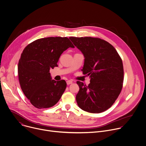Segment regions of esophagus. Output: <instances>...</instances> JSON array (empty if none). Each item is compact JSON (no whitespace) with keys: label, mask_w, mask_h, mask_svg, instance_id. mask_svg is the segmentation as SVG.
<instances>
[{"label":"esophagus","mask_w":146,"mask_h":146,"mask_svg":"<svg viewBox=\"0 0 146 146\" xmlns=\"http://www.w3.org/2000/svg\"><path fill=\"white\" fill-rule=\"evenodd\" d=\"M72 81H71V80H68V81H66V84H67V85H70V84H72Z\"/></svg>","instance_id":"34e87169"}]
</instances>
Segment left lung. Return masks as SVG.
I'll return each instance as SVG.
<instances>
[{
	"mask_svg": "<svg viewBox=\"0 0 146 146\" xmlns=\"http://www.w3.org/2000/svg\"><path fill=\"white\" fill-rule=\"evenodd\" d=\"M83 53L84 74L90 76L87 86L77 81L80 90L76 95L78 107L82 110L99 113L109 109L119 96L124 80L122 60L115 47L99 38H69Z\"/></svg>",
	"mask_w": 146,
	"mask_h": 146,
	"instance_id": "obj_1",
	"label": "left lung"
}]
</instances>
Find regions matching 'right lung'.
I'll use <instances>...</instances> for the list:
<instances>
[{"label":"right lung","instance_id":"1","mask_svg":"<svg viewBox=\"0 0 146 146\" xmlns=\"http://www.w3.org/2000/svg\"><path fill=\"white\" fill-rule=\"evenodd\" d=\"M69 47L74 46L68 38L57 36L36 39L24 48L18 62V78L23 93L35 108H50L61 99L66 82L52 80L49 72L58 66L60 56Z\"/></svg>","mask_w":146,"mask_h":146}]
</instances>
